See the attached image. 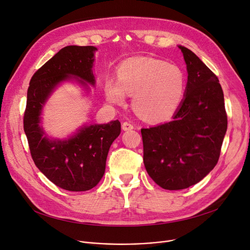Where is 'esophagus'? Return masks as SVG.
<instances>
[{"label": "esophagus", "mask_w": 250, "mask_h": 250, "mask_svg": "<svg viewBox=\"0 0 250 250\" xmlns=\"http://www.w3.org/2000/svg\"><path fill=\"white\" fill-rule=\"evenodd\" d=\"M122 127H123L124 130H130V129L134 128V125L130 124V123H127V122H125V123H123Z\"/></svg>", "instance_id": "34e87169"}]
</instances>
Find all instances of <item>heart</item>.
Returning a JSON list of instances; mask_svg holds the SVG:
<instances>
[{
	"label": "heart",
	"mask_w": 250,
	"mask_h": 250,
	"mask_svg": "<svg viewBox=\"0 0 250 250\" xmlns=\"http://www.w3.org/2000/svg\"><path fill=\"white\" fill-rule=\"evenodd\" d=\"M118 82L109 80L105 93L112 103H123L125 94L134 95L135 110L149 121L166 120L181 102L185 80L173 64L151 58H133L117 71Z\"/></svg>",
	"instance_id": "obj_1"
}]
</instances>
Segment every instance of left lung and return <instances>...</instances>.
<instances>
[{"mask_svg": "<svg viewBox=\"0 0 250 250\" xmlns=\"http://www.w3.org/2000/svg\"><path fill=\"white\" fill-rule=\"evenodd\" d=\"M178 47L188 73L185 99L171 122L141 129L147 172L169 190L188 188L211 171L227 130L218 77L190 49Z\"/></svg>", "mask_w": 250, "mask_h": 250, "instance_id": "8db88e82", "label": "left lung"}]
</instances>
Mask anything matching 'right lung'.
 Returning a JSON list of instances; mask_svg holds the SVG:
<instances>
[{
    "label": "right lung",
    "mask_w": 250,
    "mask_h": 250,
    "mask_svg": "<svg viewBox=\"0 0 250 250\" xmlns=\"http://www.w3.org/2000/svg\"><path fill=\"white\" fill-rule=\"evenodd\" d=\"M94 46L69 45L62 48L32 76L24 111V132L36 167L55 185L70 191L93 188L105 171L112 142L121 134V123L91 125L71 139L50 140L39 125L42 105L51 91L70 76L94 85L92 73ZM84 81L81 83L85 84Z\"/></svg>",
    "instance_id": "obj_1"
}]
</instances>
